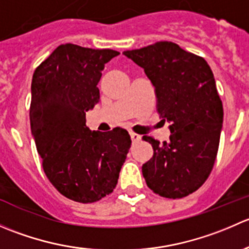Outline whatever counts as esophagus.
Here are the masks:
<instances>
[{"mask_svg":"<svg viewBox=\"0 0 249 249\" xmlns=\"http://www.w3.org/2000/svg\"><path fill=\"white\" fill-rule=\"evenodd\" d=\"M130 137H131V141L132 142H139V141L141 140V136L140 135L135 134V132H130Z\"/></svg>","mask_w":249,"mask_h":249,"instance_id":"34e87169","label":"esophagus"}]
</instances>
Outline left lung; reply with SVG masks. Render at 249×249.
Segmentation results:
<instances>
[{"mask_svg":"<svg viewBox=\"0 0 249 249\" xmlns=\"http://www.w3.org/2000/svg\"><path fill=\"white\" fill-rule=\"evenodd\" d=\"M123 54L144 70L158 113L170 123L167 142L143 136L154 150L142 166L145 183L162 197L188 196L206 182L219 147L224 113L212 70L203 57L167 41Z\"/></svg>","mask_w":249,"mask_h":249,"instance_id":"left-lung-1","label":"left lung"}]
</instances>
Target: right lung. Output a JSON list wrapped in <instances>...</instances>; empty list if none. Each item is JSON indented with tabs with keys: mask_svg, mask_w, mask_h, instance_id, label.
<instances>
[{
	"mask_svg": "<svg viewBox=\"0 0 249 249\" xmlns=\"http://www.w3.org/2000/svg\"><path fill=\"white\" fill-rule=\"evenodd\" d=\"M112 49L61 44L35 70L30 123L48 179L73 201L89 203L113 192L129 153L126 130L91 131L85 113L100 101L97 83Z\"/></svg>",
	"mask_w": 249,
	"mask_h": 249,
	"instance_id": "obj_1",
	"label": "right lung"
}]
</instances>
